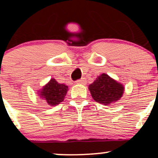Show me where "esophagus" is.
<instances>
[{
	"label": "esophagus",
	"mask_w": 158,
	"mask_h": 158,
	"mask_svg": "<svg viewBox=\"0 0 158 158\" xmlns=\"http://www.w3.org/2000/svg\"><path fill=\"white\" fill-rule=\"evenodd\" d=\"M77 84L85 85V84H86V80H85L84 78H82V79H79V80L77 81Z\"/></svg>",
	"instance_id": "obj_1"
}]
</instances>
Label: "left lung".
<instances>
[{
	"label": "left lung",
	"mask_w": 158,
	"mask_h": 158,
	"mask_svg": "<svg viewBox=\"0 0 158 158\" xmlns=\"http://www.w3.org/2000/svg\"><path fill=\"white\" fill-rule=\"evenodd\" d=\"M89 90L96 102L109 105L122 97L124 88L123 85L114 80L109 76L102 73L89 85Z\"/></svg>",
	"instance_id": "obj_1"
}]
</instances>
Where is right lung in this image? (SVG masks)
I'll use <instances>...</instances> for the list:
<instances>
[{
    "mask_svg": "<svg viewBox=\"0 0 158 158\" xmlns=\"http://www.w3.org/2000/svg\"><path fill=\"white\" fill-rule=\"evenodd\" d=\"M68 90V87L67 85L57 82L55 79H51L44 86L39 95L50 106H54L64 100Z\"/></svg>",
    "mask_w": 158,
    "mask_h": 158,
    "instance_id": "obj_1",
    "label": "right lung"
}]
</instances>
